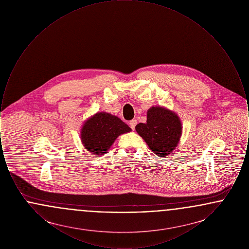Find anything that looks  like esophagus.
<instances>
[{
  "instance_id": "1",
  "label": "esophagus",
  "mask_w": 249,
  "mask_h": 249,
  "mask_svg": "<svg viewBox=\"0 0 249 249\" xmlns=\"http://www.w3.org/2000/svg\"><path fill=\"white\" fill-rule=\"evenodd\" d=\"M130 127L132 129V130H134L135 129V126H136V124H137V121H136V119H132V120H130Z\"/></svg>"
}]
</instances>
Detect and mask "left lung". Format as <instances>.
I'll return each mask as SVG.
<instances>
[{"mask_svg":"<svg viewBox=\"0 0 249 249\" xmlns=\"http://www.w3.org/2000/svg\"><path fill=\"white\" fill-rule=\"evenodd\" d=\"M135 130L159 157L170 154L178 144L182 125L178 115L163 107H151L146 123H139Z\"/></svg>","mask_w":249,"mask_h":249,"instance_id":"8db88e82","label":"left lung"}]
</instances>
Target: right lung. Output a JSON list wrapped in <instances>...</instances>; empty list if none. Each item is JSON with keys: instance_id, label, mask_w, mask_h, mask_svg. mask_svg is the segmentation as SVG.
Here are the masks:
<instances>
[{"instance_id": "add662e5", "label": "right lung", "mask_w": 249, "mask_h": 249, "mask_svg": "<svg viewBox=\"0 0 249 249\" xmlns=\"http://www.w3.org/2000/svg\"><path fill=\"white\" fill-rule=\"evenodd\" d=\"M121 119L108 113H97L87 120L81 130V140L85 148L94 155L107 153L120 134L130 131Z\"/></svg>"}]
</instances>
